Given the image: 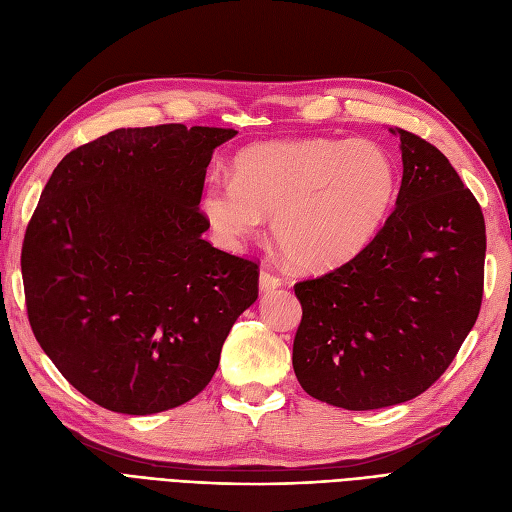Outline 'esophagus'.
<instances>
[{"label":"esophagus","mask_w":512,"mask_h":512,"mask_svg":"<svg viewBox=\"0 0 512 512\" xmlns=\"http://www.w3.org/2000/svg\"><path fill=\"white\" fill-rule=\"evenodd\" d=\"M280 286H284L282 277H277V275H275L273 271H269V269H262V271H260V290H262V292H271V290L280 288Z\"/></svg>","instance_id":"34e87169"}]
</instances>
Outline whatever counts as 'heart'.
Returning <instances> with one entry per match:
<instances>
[{
  "label": "heart",
  "instance_id": "heart-1",
  "mask_svg": "<svg viewBox=\"0 0 512 512\" xmlns=\"http://www.w3.org/2000/svg\"><path fill=\"white\" fill-rule=\"evenodd\" d=\"M397 190V166L378 143L299 138L241 151L232 177H209L200 209L226 245L252 237L271 215L294 265L324 271L365 250Z\"/></svg>",
  "mask_w": 512,
  "mask_h": 512
}]
</instances>
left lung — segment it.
I'll list each match as a JSON object with an SVG mask.
<instances>
[{"instance_id":"obj_1","label":"left lung","mask_w":512,"mask_h":512,"mask_svg":"<svg viewBox=\"0 0 512 512\" xmlns=\"http://www.w3.org/2000/svg\"><path fill=\"white\" fill-rule=\"evenodd\" d=\"M395 211L346 265L294 284L292 367L307 395L378 410L425 393L453 363L483 301L485 218L457 170L401 128Z\"/></svg>"}]
</instances>
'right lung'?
<instances>
[{
	"label": "right lung",
	"instance_id": "add662e5",
	"mask_svg": "<svg viewBox=\"0 0 512 512\" xmlns=\"http://www.w3.org/2000/svg\"><path fill=\"white\" fill-rule=\"evenodd\" d=\"M237 132L164 123L72 149L25 230L21 271L40 348L76 391L156 414L211 382L258 299V265L203 239L213 149Z\"/></svg>",
	"mask_w": 512,
	"mask_h": 512
}]
</instances>
